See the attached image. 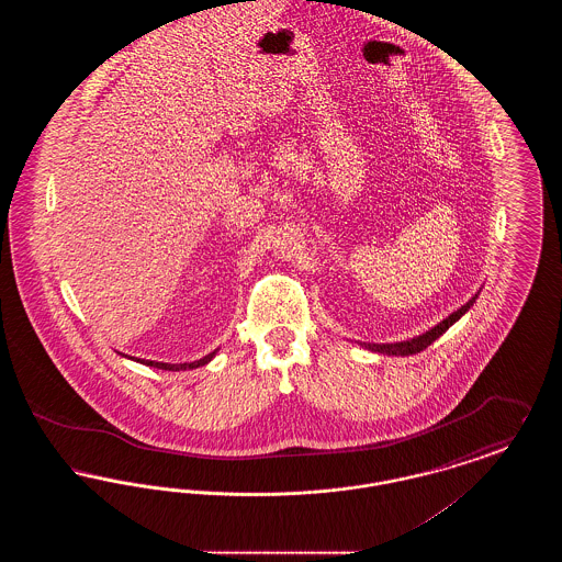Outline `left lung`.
I'll return each instance as SVG.
<instances>
[{
  "label": "left lung",
  "mask_w": 562,
  "mask_h": 562,
  "mask_svg": "<svg viewBox=\"0 0 562 562\" xmlns=\"http://www.w3.org/2000/svg\"><path fill=\"white\" fill-rule=\"evenodd\" d=\"M476 296H472L465 305H461L457 312H453L449 318L440 322L438 326H434L428 333L415 337V339H408V341H398V344H364V348L373 349L379 353H387V356H411V353H419L424 349L428 348L429 344H434L442 333L449 330V326H453L454 322L459 321L472 305H474Z\"/></svg>",
  "instance_id": "obj_1"
}]
</instances>
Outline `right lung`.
<instances>
[{
  "label": "right lung",
  "mask_w": 562,
  "mask_h": 562,
  "mask_svg": "<svg viewBox=\"0 0 562 562\" xmlns=\"http://www.w3.org/2000/svg\"><path fill=\"white\" fill-rule=\"evenodd\" d=\"M214 353H209V356H204L202 360H195V362H186V364H168V362H154V360H136V362H140V364H147V367H156V369H161V371H188V369H198V367H204V364H209L211 360L214 358Z\"/></svg>",
  "instance_id": "add662e5"
}]
</instances>
